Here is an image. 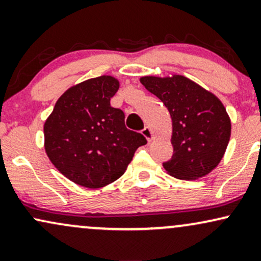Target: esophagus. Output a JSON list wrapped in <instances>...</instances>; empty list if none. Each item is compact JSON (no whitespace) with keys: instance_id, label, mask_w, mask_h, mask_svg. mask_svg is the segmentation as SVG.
Here are the masks:
<instances>
[{"instance_id":"34e87169","label":"esophagus","mask_w":261,"mask_h":261,"mask_svg":"<svg viewBox=\"0 0 261 261\" xmlns=\"http://www.w3.org/2000/svg\"><path fill=\"white\" fill-rule=\"evenodd\" d=\"M142 135H143V136L146 137V139H147L148 142H149V141L153 140V139H154V136H155L153 131H152L151 128H149L148 126H146L145 128H143V130H142Z\"/></svg>"}]
</instances>
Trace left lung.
<instances>
[{"label": "left lung", "mask_w": 261, "mask_h": 261, "mask_svg": "<svg viewBox=\"0 0 261 261\" xmlns=\"http://www.w3.org/2000/svg\"><path fill=\"white\" fill-rule=\"evenodd\" d=\"M140 82L163 101L172 118V160L167 173L182 180L210 174L222 161L230 139V119L216 95L181 74L142 76Z\"/></svg>", "instance_id": "left-lung-1"}]
</instances>
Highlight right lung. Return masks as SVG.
<instances>
[{
  "instance_id": "1",
  "label": "right lung",
  "mask_w": 261,
  "mask_h": 261,
  "mask_svg": "<svg viewBox=\"0 0 261 261\" xmlns=\"http://www.w3.org/2000/svg\"><path fill=\"white\" fill-rule=\"evenodd\" d=\"M119 87V80L109 74L77 83L45 120V152L74 184L88 189L112 184L124 174L136 149L147 143L127 130L124 112L110 106Z\"/></svg>"
}]
</instances>
